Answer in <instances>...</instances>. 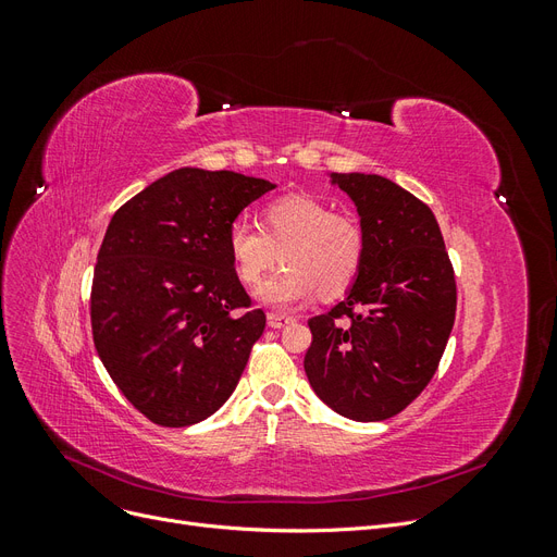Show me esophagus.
<instances>
[{
	"label": "esophagus",
	"instance_id": "obj_1",
	"mask_svg": "<svg viewBox=\"0 0 557 557\" xmlns=\"http://www.w3.org/2000/svg\"><path fill=\"white\" fill-rule=\"evenodd\" d=\"M267 323L272 325V327H285V325H290V323H295V318L293 315H288V313H278V311H269L267 313Z\"/></svg>",
	"mask_w": 557,
	"mask_h": 557
}]
</instances>
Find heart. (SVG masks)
I'll list each match as a JSON object with an SVG mask.
<instances>
[{
    "label": "heart",
    "instance_id": "1",
    "mask_svg": "<svg viewBox=\"0 0 557 557\" xmlns=\"http://www.w3.org/2000/svg\"><path fill=\"white\" fill-rule=\"evenodd\" d=\"M227 252L246 285H258L281 258L285 267L260 285L258 297L269 307H290L313 293L346 295L360 276L367 239L356 215L334 213L309 195H285L262 209L260 227L237 218L227 227Z\"/></svg>",
    "mask_w": 557,
    "mask_h": 557
}]
</instances>
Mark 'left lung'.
<instances>
[{"label":"left lung","mask_w":557,"mask_h":557,"mask_svg":"<svg viewBox=\"0 0 557 557\" xmlns=\"http://www.w3.org/2000/svg\"><path fill=\"white\" fill-rule=\"evenodd\" d=\"M356 201L367 252L358 281L309 318L305 372L330 409L393 418L425 391L455 323L458 288L432 209L376 174H332Z\"/></svg>","instance_id":"8db88e82"}]
</instances>
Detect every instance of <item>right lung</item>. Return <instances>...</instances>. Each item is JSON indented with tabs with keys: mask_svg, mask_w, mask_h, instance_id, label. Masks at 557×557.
<instances>
[{
	"mask_svg": "<svg viewBox=\"0 0 557 557\" xmlns=\"http://www.w3.org/2000/svg\"><path fill=\"white\" fill-rule=\"evenodd\" d=\"M274 188L183 166L113 213L92 276V342L150 423L195 425L237 387L267 315L234 272L227 227Z\"/></svg>",
	"mask_w": 557,
	"mask_h": 557,
	"instance_id": "right-lung-1",
	"label": "right lung"
}]
</instances>
